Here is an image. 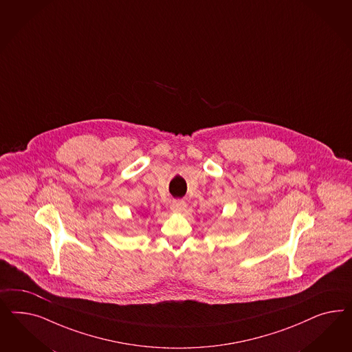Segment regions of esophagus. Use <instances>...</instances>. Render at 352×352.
Segmentation results:
<instances>
[{
    "label": "esophagus",
    "mask_w": 352,
    "mask_h": 352,
    "mask_svg": "<svg viewBox=\"0 0 352 352\" xmlns=\"http://www.w3.org/2000/svg\"><path fill=\"white\" fill-rule=\"evenodd\" d=\"M186 206H187V204L184 203L183 200H174L170 205V209L173 212H178V213H181L183 212L184 209H186Z\"/></svg>",
    "instance_id": "34e87169"
}]
</instances>
